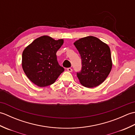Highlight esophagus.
<instances>
[{
    "label": "esophagus",
    "mask_w": 135,
    "mask_h": 135,
    "mask_svg": "<svg viewBox=\"0 0 135 135\" xmlns=\"http://www.w3.org/2000/svg\"><path fill=\"white\" fill-rule=\"evenodd\" d=\"M67 71H69V72H72V71H73V69H72V68H71V67H69V68H67Z\"/></svg>",
    "instance_id": "esophagus-1"
}]
</instances>
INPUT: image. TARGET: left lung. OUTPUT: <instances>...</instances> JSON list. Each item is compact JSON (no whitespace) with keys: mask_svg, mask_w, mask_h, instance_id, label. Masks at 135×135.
I'll return each mask as SVG.
<instances>
[{"mask_svg":"<svg viewBox=\"0 0 135 135\" xmlns=\"http://www.w3.org/2000/svg\"><path fill=\"white\" fill-rule=\"evenodd\" d=\"M82 60V68L77 72L81 84L94 88L105 81L112 68L111 51L108 46L94 36L82 38L74 43Z\"/></svg>","mask_w":135,"mask_h":135,"instance_id":"left-lung-1","label":"left lung"}]
</instances>
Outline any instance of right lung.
I'll use <instances>...</instances> for the list:
<instances>
[{
  "label": "right lung",
  "mask_w": 135,
  "mask_h": 135,
  "mask_svg": "<svg viewBox=\"0 0 135 135\" xmlns=\"http://www.w3.org/2000/svg\"><path fill=\"white\" fill-rule=\"evenodd\" d=\"M63 42V39L56 41L48 36H42L25 49L22 55V68L34 84L39 87L50 85L64 71L56 56Z\"/></svg>",
  "instance_id": "obj_1"
}]
</instances>
